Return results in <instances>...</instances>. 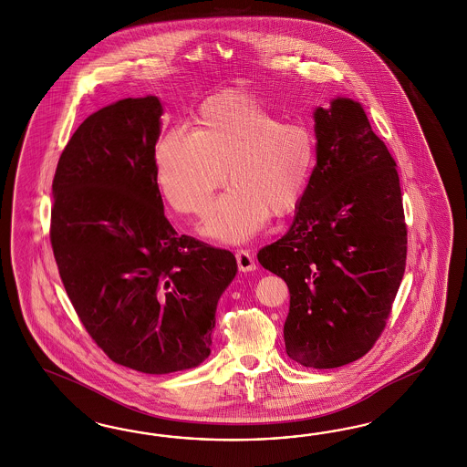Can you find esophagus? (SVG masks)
Instances as JSON below:
<instances>
[{
    "mask_svg": "<svg viewBox=\"0 0 467 467\" xmlns=\"http://www.w3.org/2000/svg\"><path fill=\"white\" fill-rule=\"evenodd\" d=\"M236 262H238V269L241 272H252L256 269L254 254L250 250H238L236 252Z\"/></svg>",
    "mask_w": 467,
    "mask_h": 467,
    "instance_id": "34e87169",
    "label": "esophagus"
}]
</instances>
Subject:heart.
<instances>
[{
    "label": "heart",
    "instance_id": "heart-1",
    "mask_svg": "<svg viewBox=\"0 0 467 467\" xmlns=\"http://www.w3.org/2000/svg\"><path fill=\"white\" fill-rule=\"evenodd\" d=\"M317 139L310 127L240 94L207 100L195 131L171 128L156 145L157 182L178 213L205 215L213 193L231 186L213 205L207 233L240 243L256 234L270 213H291L310 183Z\"/></svg>",
    "mask_w": 467,
    "mask_h": 467
}]
</instances>
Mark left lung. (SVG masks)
<instances>
[{
    "mask_svg": "<svg viewBox=\"0 0 467 467\" xmlns=\"http://www.w3.org/2000/svg\"><path fill=\"white\" fill-rule=\"evenodd\" d=\"M317 166L281 240L258 262L289 287L285 351L308 368L353 363L387 326L406 269L396 161L359 102L317 108Z\"/></svg>",
    "mask_w": 467,
    "mask_h": 467,
    "instance_id": "obj_1",
    "label": "left lung"
}]
</instances>
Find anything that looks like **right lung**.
I'll return each mask as SVG.
<instances>
[{
  "label": "right lung",
  "instance_id": "right-lung-1",
  "mask_svg": "<svg viewBox=\"0 0 467 467\" xmlns=\"http://www.w3.org/2000/svg\"><path fill=\"white\" fill-rule=\"evenodd\" d=\"M162 106L118 100L71 135L53 180L51 246L61 283L109 359L149 375L197 367L236 275L229 250L178 234L156 172Z\"/></svg>",
  "mask_w": 467,
  "mask_h": 467
}]
</instances>
